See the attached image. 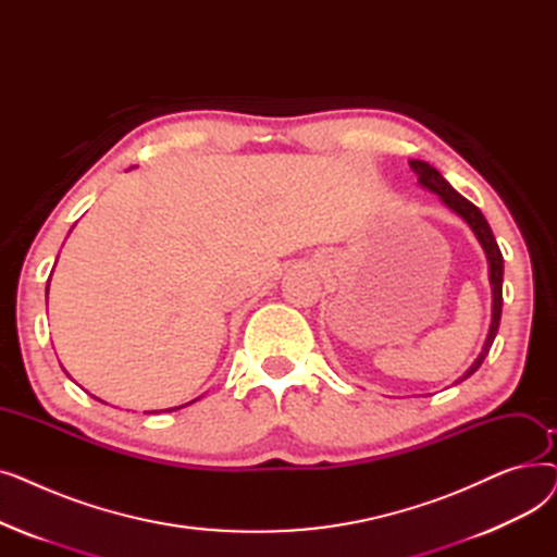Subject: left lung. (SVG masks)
Returning a JSON list of instances; mask_svg holds the SVG:
<instances>
[{
	"label": "left lung",
	"mask_w": 557,
	"mask_h": 557,
	"mask_svg": "<svg viewBox=\"0 0 557 557\" xmlns=\"http://www.w3.org/2000/svg\"><path fill=\"white\" fill-rule=\"evenodd\" d=\"M411 169L418 173V181L422 187L431 189L433 194H437L443 198V202L447 205L449 210H454L458 216L465 219V223L470 225L476 234V239L481 242L485 255H487V263H490V284H492V325H490V332H487V338H485V345L481 349L479 359L470 366V370H467L456 384L465 382L467 376H472L481 363L485 361L490 347L494 343V336L496 332H499V323H502V305H504V290H502V284H504V257H502V250L499 246H496V239L494 234L490 230V223L485 221V216L481 214V210L476 208L474 202H470L467 198H462L445 178L441 175V171H435L431 164L422 162V160H411Z\"/></svg>",
	"instance_id": "1"
}]
</instances>
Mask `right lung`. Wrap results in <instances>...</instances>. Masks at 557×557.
<instances>
[{
  "instance_id": "right-lung-1",
  "label": "right lung",
  "mask_w": 557,
  "mask_h": 557,
  "mask_svg": "<svg viewBox=\"0 0 557 557\" xmlns=\"http://www.w3.org/2000/svg\"><path fill=\"white\" fill-rule=\"evenodd\" d=\"M49 288V286H47ZM166 411H175V408H166Z\"/></svg>"
}]
</instances>
